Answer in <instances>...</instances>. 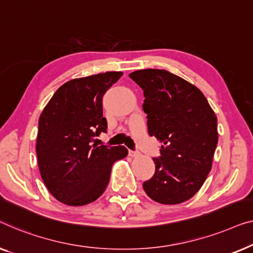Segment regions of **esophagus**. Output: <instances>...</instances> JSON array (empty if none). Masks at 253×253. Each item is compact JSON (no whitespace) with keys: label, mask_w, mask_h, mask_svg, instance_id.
Here are the masks:
<instances>
[{"label":"esophagus","mask_w":253,"mask_h":253,"mask_svg":"<svg viewBox=\"0 0 253 253\" xmlns=\"http://www.w3.org/2000/svg\"><path fill=\"white\" fill-rule=\"evenodd\" d=\"M140 155V152L135 151V150H129V156L130 157H136V156Z\"/></svg>","instance_id":"obj_1"}]
</instances>
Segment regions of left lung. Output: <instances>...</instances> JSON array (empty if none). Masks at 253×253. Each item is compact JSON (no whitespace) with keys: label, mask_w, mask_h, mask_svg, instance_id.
I'll return each mask as SVG.
<instances>
[{"label":"left lung","mask_w":253,"mask_h":253,"mask_svg":"<svg viewBox=\"0 0 253 253\" xmlns=\"http://www.w3.org/2000/svg\"><path fill=\"white\" fill-rule=\"evenodd\" d=\"M142 88L148 133L162 142L155 174L144 181L149 197L161 204H180L201 189L218 144V123L203 92L165 70L129 74Z\"/></svg>","instance_id":"1"}]
</instances>
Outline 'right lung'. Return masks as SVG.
Instances as JSON below:
<instances>
[{"mask_svg":"<svg viewBox=\"0 0 253 253\" xmlns=\"http://www.w3.org/2000/svg\"><path fill=\"white\" fill-rule=\"evenodd\" d=\"M123 72H105L67 81L39 119L37 155L42 180L57 201L89 204L104 193L113 163L125 158L124 145L92 144L106 133L103 96Z\"/></svg>","mask_w":253,"mask_h":253,"instance_id":"obj_1","label":"right lung"}]
</instances>
